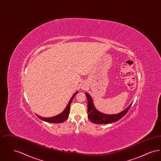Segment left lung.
<instances>
[{
  "label": "left lung",
  "mask_w": 161,
  "mask_h": 161,
  "mask_svg": "<svg viewBox=\"0 0 161 161\" xmlns=\"http://www.w3.org/2000/svg\"><path fill=\"white\" fill-rule=\"evenodd\" d=\"M87 98V115L88 118L92 123L95 124H109V123H114L121 118H122L124 115H125L129 110L130 109V107L132 104H131L129 107H127L125 110L121 112L119 114H115V115H106L98 111L93 104L92 98L91 96L87 93H85Z\"/></svg>",
  "instance_id": "8db88e82"
}]
</instances>
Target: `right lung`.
<instances>
[{"instance_id": "add662e5", "label": "right lung", "mask_w": 161, "mask_h": 161, "mask_svg": "<svg viewBox=\"0 0 161 161\" xmlns=\"http://www.w3.org/2000/svg\"><path fill=\"white\" fill-rule=\"evenodd\" d=\"M78 92H75L73 96L71 97L70 100L69 101V103L67 105V106L66 107V108L64 109V110L59 115H57V116H55L53 117H51V118H43V117H41L38 115H37V117L39 118L40 119L44 121H46L47 123H61L65 121L67 118H68L69 114V110H70V104L72 103V101L73 100L74 97L76 95Z\"/></svg>"}]
</instances>
